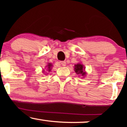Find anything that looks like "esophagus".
<instances>
[{
    "mask_svg": "<svg viewBox=\"0 0 127 127\" xmlns=\"http://www.w3.org/2000/svg\"><path fill=\"white\" fill-rule=\"evenodd\" d=\"M60 64L62 65V66H65V64H66V63L64 62V61H62V62H60Z\"/></svg>",
    "mask_w": 127,
    "mask_h": 127,
    "instance_id": "obj_1",
    "label": "esophagus"
}]
</instances>
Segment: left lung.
<instances>
[{
    "mask_svg": "<svg viewBox=\"0 0 127 127\" xmlns=\"http://www.w3.org/2000/svg\"><path fill=\"white\" fill-rule=\"evenodd\" d=\"M75 72L78 75H81L82 76H84L85 75V73L84 72V67L83 65L81 64H78L75 65Z\"/></svg>",
    "mask_w": 127,
    "mask_h": 127,
    "instance_id": "left-lung-1",
    "label": "left lung"
}]
</instances>
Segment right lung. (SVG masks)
I'll return each instance as SVG.
<instances>
[{
	"label": "right lung",
	"instance_id": "1",
	"mask_svg": "<svg viewBox=\"0 0 127 127\" xmlns=\"http://www.w3.org/2000/svg\"><path fill=\"white\" fill-rule=\"evenodd\" d=\"M51 64H49L48 65V66H47V69H48V70H49V71H50V70H51Z\"/></svg>",
	"mask_w": 127,
	"mask_h": 127
}]
</instances>
